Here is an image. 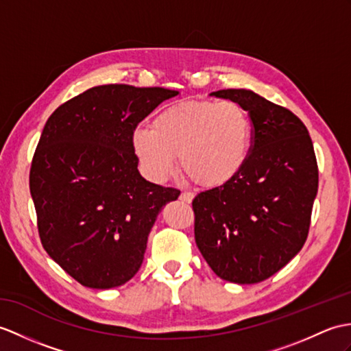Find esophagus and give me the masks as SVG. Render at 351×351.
<instances>
[{"label": "esophagus", "mask_w": 351, "mask_h": 351, "mask_svg": "<svg viewBox=\"0 0 351 351\" xmlns=\"http://www.w3.org/2000/svg\"><path fill=\"white\" fill-rule=\"evenodd\" d=\"M193 197H194L193 193H189V191H182V193H181V200H182V202L190 203V202L193 200Z\"/></svg>", "instance_id": "obj_1"}]
</instances>
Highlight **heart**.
<instances>
[{"label":"heart","instance_id":"1","mask_svg":"<svg viewBox=\"0 0 351 351\" xmlns=\"http://www.w3.org/2000/svg\"><path fill=\"white\" fill-rule=\"evenodd\" d=\"M252 124L233 100H185L162 109L152 128L137 127L132 149L143 175L165 182L176 156L193 182L217 189L238 175L250 156Z\"/></svg>","mask_w":351,"mask_h":351}]
</instances>
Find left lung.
Masks as SVG:
<instances>
[{"label": "left lung", "instance_id": "left-lung-1", "mask_svg": "<svg viewBox=\"0 0 351 351\" xmlns=\"http://www.w3.org/2000/svg\"><path fill=\"white\" fill-rule=\"evenodd\" d=\"M210 95L248 112L252 145L230 182L194 197V238L219 278L254 284L286 266L306 241L319 189L314 146L295 113L250 89Z\"/></svg>", "mask_w": 351, "mask_h": 351}]
</instances>
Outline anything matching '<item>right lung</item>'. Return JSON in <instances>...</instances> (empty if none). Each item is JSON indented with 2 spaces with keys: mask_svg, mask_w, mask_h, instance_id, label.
<instances>
[{
  "mask_svg": "<svg viewBox=\"0 0 351 351\" xmlns=\"http://www.w3.org/2000/svg\"><path fill=\"white\" fill-rule=\"evenodd\" d=\"M179 91L101 85L49 117L29 172L40 239L89 289H112L142 266L157 215L179 191L138 173L132 133Z\"/></svg>",
  "mask_w": 351,
  "mask_h": 351,
  "instance_id": "right-lung-1",
  "label": "right lung"
}]
</instances>
